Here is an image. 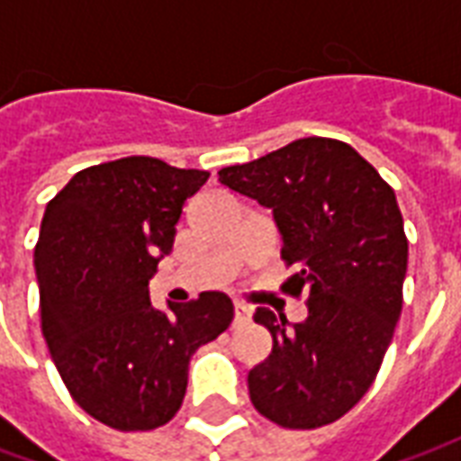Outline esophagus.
Masks as SVG:
<instances>
[{
	"mask_svg": "<svg viewBox=\"0 0 461 461\" xmlns=\"http://www.w3.org/2000/svg\"><path fill=\"white\" fill-rule=\"evenodd\" d=\"M251 319V311L244 303H234V323H244Z\"/></svg>",
	"mask_w": 461,
	"mask_h": 461,
	"instance_id": "1",
	"label": "esophagus"
}]
</instances>
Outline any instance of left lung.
<instances>
[{"label":"left lung","instance_id":"left-lung-1","mask_svg":"<svg viewBox=\"0 0 461 461\" xmlns=\"http://www.w3.org/2000/svg\"><path fill=\"white\" fill-rule=\"evenodd\" d=\"M220 182L269 207L284 284L309 316L257 309L274 339L249 370L251 405L289 429L336 422L373 385L402 311L407 237L395 192L348 142L301 138L259 160L221 167Z\"/></svg>","mask_w":461,"mask_h":461}]
</instances>
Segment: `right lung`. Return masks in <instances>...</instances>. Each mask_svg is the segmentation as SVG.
Segmentation results:
<instances>
[{
    "mask_svg": "<svg viewBox=\"0 0 461 461\" xmlns=\"http://www.w3.org/2000/svg\"><path fill=\"white\" fill-rule=\"evenodd\" d=\"M207 177L132 155L76 172L46 204L34 249L46 346L78 407L121 432L170 422L192 353L234 319L221 291L150 303L182 207Z\"/></svg>",
    "mask_w": 461,
    "mask_h": 461,
    "instance_id": "obj_1",
    "label": "right lung"
}]
</instances>
